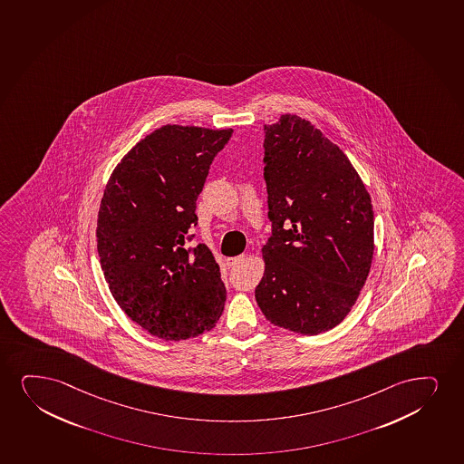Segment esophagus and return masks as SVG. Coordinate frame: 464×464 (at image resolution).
I'll use <instances>...</instances> for the list:
<instances>
[{
  "label": "esophagus",
  "mask_w": 464,
  "mask_h": 464,
  "mask_svg": "<svg viewBox=\"0 0 464 464\" xmlns=\"http://www.w3.org/2000/svg\"><path fill=\"white\" fill-rule=\"evenodd\" d=\"M244 261H246L244 255H242V256L228 257V259H227V266H228L229 269H235V267L240 266Z\"/></svg>",
  "instance_id": "1"
}]
</instances>
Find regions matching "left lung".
<instances>
[{
  "label": "left lung",
  "instance_id": "obj_1",
  "mask_svg": "<svg viewBox=\"0 0 464 464\" xmlns=\"http://www.w3.org/2000/svg\"><path fill=\"white\" fill-rule=\"evenodd\" d=\"M263 147L272 236L255 298L270 324L319 334L349 314L366 283L372 201L343 150L302 117L264 126Z\"/></svg>",
  "mask_w": 464,
  "mask_h": 464
}]
</instances>
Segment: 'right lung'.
Masks as SVG:
<instances>
[{
    "instance_id": "1",
    "label": "right lung",
    "mask_w": 464,
    "mask_h": 464,
    "mask_svg": "<svg viewBox=\"0 0 464 464\" xmlns=\"http://www.w3.org/2000/svg\"><path fill=\"white\" fill-rule=\"evenodd\" d=\"M233 130L166 125L115 167L98 211L97 248L111 294L156 338L183 341L211 330L227 291L205 244L186 246L197 198Z\"/></svg>"
}]
</instances>
